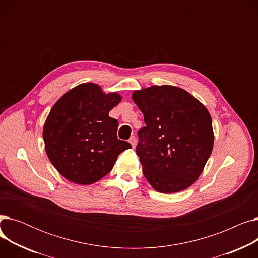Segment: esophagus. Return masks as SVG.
Returning <instances> with one entry per match:
<instances>
[{"mask_svg":"<svg viewBox=\"0 0 258 258\" xmlns=\"http://www.w3.org/2000/svg\"><path fill=\"white\" fill-rule=\"evenodd\" d=\"M128 142L132 144V146H133V148H134L135 146H136V142H137V140H136V137H135V136H132V137L130 138Z\"/></svg>","mask_w":258,"mask_h":258,"instance_id":"1","label":"esophagus"}]
</instances>
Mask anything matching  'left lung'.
I'll return each instance as SVG.
<instances>
[{
    "label": "left lung",
    "instance_id": "1",
    "mask_svg": "<svg viewBox=\"0 0 258 258\" xmlns=\"http://www.w3.org/2000/svg\"><path fill=\"white\" fill-rule=\"evenodd\" d=\"M132 97L145 122L136 147L144 177L159 192L185 190L198 180L212 152L207 108L185 90L167 85L135 91Z\"/></svg>",
    "mask_w": 258,
    "mask_h": 258
}]
</instances>
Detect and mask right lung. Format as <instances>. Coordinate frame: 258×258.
Returning <instances> with one entry per match:
<instances>
[{"instance_id": "obj_1", "label": "right lung", "mask_w": 258, "mask_h": 258, "mask_svg": "<svg viewBox=\"0 0 258 258\" xmlns=\"http://www.w3.org/2000/svg\"><path fill=\"white\" fill-rule=\"evenodd\" d=\"M120 101L117 93L83 84L53 105L43 138L50 162L63 178L79 185L97 182L112 170L119 154L132 147L117 138L118 121L108 116Z\"/></svg>"}]
</instances>
